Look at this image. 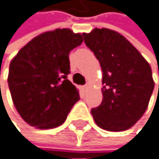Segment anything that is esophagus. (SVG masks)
<instances>
[{"mask_svg":"<svg viewBox=\"0 0 159 159\" xmlns=\"http://www.w3.org/2000/svg\"><path fill=\"white\" fill-rule=\"evenodd\" d=\"M82 90H83V92H86L88 90V84H85L84 86H82Z\"/></svg>","mask_w":159,"mask_h":159,"instance_id":"esophagus-1","label":"esophagus"}]
</instances>
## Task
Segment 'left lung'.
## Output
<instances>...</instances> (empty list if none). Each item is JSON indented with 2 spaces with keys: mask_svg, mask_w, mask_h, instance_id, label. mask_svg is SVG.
<instances>
[{
  "mask_svg": "<svg viewBox=\"0 0 159 159\" xmlns=\"http://www.w3.org/2000/svg\"><path fill=\"white\" fill-rule=\"evenodd\" d=\"M83 37L103 73L102 101L91 110L94 122L107 131L128 130L143 116L154 89L150 65L114 30L95 28Z\"/></svg>",
  "mask_w": 159,
  "mask_h": 159,
  "instance_id": "1",
  "label": "left lung"
}]
</instances>
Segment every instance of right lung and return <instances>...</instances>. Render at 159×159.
I'll use <instances>...</instances> for the list:
<instances>
[{"mask_svg": "<svg viewBox=\"0 0 159 159\" xmlns=\"http://www.w3.org/2000/svg\"><path fill=\"white\" fill-rule=\"evenodd\" d=\"M83 41L70 29H56L34 37L12 60L8 83L16 110L27 124L52 129L65 122L80 99L68 80L69 53Z\"/></svg>", "mask_w": 159, "mask_h": 159, "instance_id": "1", "label": "right lung"}]
</instances>
